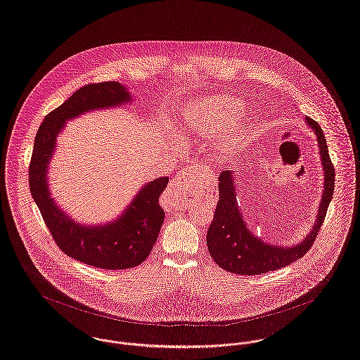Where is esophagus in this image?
I'll list each match as a JSON object with an SVG mask.
<instances>
[{"label": "esophagus", "mask_w": 360, "mask_h": 360, "mask_svg": "<svg viewBox=\"0 0 360 360\" xmlns=\"http://www.w3.org/2000/svg\"><path fill=\"white\" fill-rule=\"evenodd\" d=\"M200 172L198 166H190L186 167L184 172L178 174L176 176H174L170 182V188H169V194L173 200L175 206L182 205L186 201L187 188L190 187V184L194 178V175Z\"/></svg>", "instance_id": "1"}]
</instances>
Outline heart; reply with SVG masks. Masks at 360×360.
Segmentation results:
<instances>
[{"instance_id": "b5f03b06", "label": "heart", "mask_w": 360, "mask_h": 360, "mask_svg": "<svg viewBox=\"0 0 360 360\" xmlns=\"http://www.w3.org/2000/svg\"><path fill=\"white\" fill-rule=\"evenodd\" d=\"M244 105L231 95H216L195 101L182 117V129L188 134L210 135L229 129L241 115Z\"/></svg>"}]
</instances>
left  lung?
Masks as SVG:
<instances>
[{
  "instance_id": "1",
  "label": "left lung",
  "mask_w": 360,
  "mask_h": 360,
  "mask_svg": "<svg viewBox=\"0 0 360 360\" xmlns=\"http://www.w3.org/2000/svg\"><path fill=\"white\" fill-rule=\"evenodd\" d=\"M305 124L316 135L324 175L323 194L314 226L299 244L284 246L262 241L246 225L237 202V184L233 170H224L218 176L219 200L214 218L206 234V243L214 262L226 272L249 276L268 274L302 259L315 243L331 203L335 187V169L332 166L323 129L319 123L308 116L305 117Z\"/></svg>"
}]
</instances>
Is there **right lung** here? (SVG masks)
I'll list each match as a JSON object with an SVG mask.
<instances>
[{
	"mask_svg": "<svg viewBox=\"0 0 360 360\" xmlns=\"http://www.w3.org/2000/svg\"><path fill=\"white\" fill-rule=\"evenodd\" d=\"M132 101L129 88L117 82L88 84L77 89L68 101L45 116L34 139L29 166L30 194L58 248L67 256L101 269H129L147 259L165 219L159 197L169 184V176L144 184L115 219L86 225L68 216L52 198L48 184L49 163L56 150V139L68 120Z\"/></svg>",
	"mask_w": 360,
	"mask_h": 360,
	"instance_id": "1",
	"label": "right lung"
}]
</instances>
